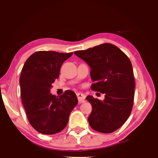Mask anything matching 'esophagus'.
Returning <instances> with one entry per match:
<instances>
[{
    "label": "esophagus",
    "instance_id": "34e87169",
    "mask_svg": "<svg viewBox=\"0 0 158 158\" xmlns=\"http://www.w3.org/2000/svg\"><path fill=\"white\" fill-rule=\"evenodd\" d=\"M77 98H78V100H79V102H83L85 101V95L84 94H81V93H77Z\"/></svg>",
    "mask_w": 158,
    "mask_h": 158
}]
</instances>
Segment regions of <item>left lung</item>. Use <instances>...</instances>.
Wrapping results in <instances>:
<instances>
[{"label": "left lung", "mask_w": 158, "mask_h": 158, "mask_svg": "<svg viewBox=\"0 0 158 158\" xmlns=\"http://www.w3.org/2000/svg\"><path fill=\"white\" fill-rule=\"evenodd\" d=\"M74 54L91 69V89L105 94L102 101L86 97L92 106L88 119L90 126L101 133L114 132L126 123L133 106L135 82L131 61L117 47L108 43Z\"/></svg>", "instance_id": "1"}]
</instances>
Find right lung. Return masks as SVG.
I'll return each instance as SVG.
<instances>
[{"label": "right lung", "mask_w": 158, "mask_h": 158, "mask_svg": "<svg viewBox=\"0 0 158 158\" xmlns=\"http://www.w3.org/2000/svg\"><path fill=\"white\" fill-rule=\"evenodd\" d=\"M73 52H35L25 61L20 77L21 100L31 126L40 133L53 135L62 131L77 105V95L68 90L59 97L50 94L59 77L61 64Z\"/></svg>", "instance_id": "obj_1"}]
</instances>
